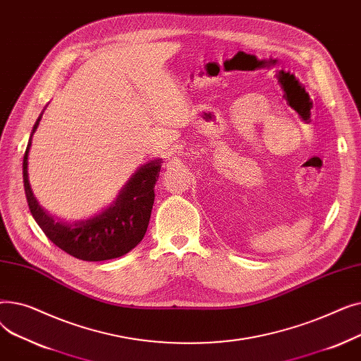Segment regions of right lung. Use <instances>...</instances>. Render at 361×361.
I'll list each match as a JSON object with an SVG mask.
<instances>
[{
    "label": "right lung",
    "mask_w": 361,
    "mask_h": 361,
    "mask_svg": "<svg viewBox=\"0 0 361 361\" xmlns=\"http://www.w3.org/2000/svg\"><path fill=\"white\" fill-rule=\"evenodd\" d=\"M44 111L32 128L23 158L25 193L33 219L55 245L80 260L102 262L127 255L146 234L162 159H150L140 165L121 187L117 199L101 212L80 219L56 215L36 199L27 173V152Z\"/></svg>",
    "instance_id": "1"
}]
</instances>
